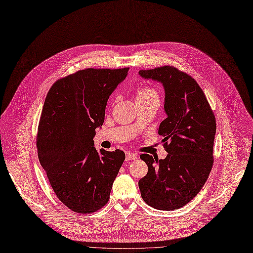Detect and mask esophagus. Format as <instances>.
Segmentation results:
<instances>
[{
    "label": "esophagus",
    "instance_id": "obj_1",
    "mask_svg": "<svg viewBox=\"0 0 253 253\" xmlns=\"http://www.w3.org/2000/svg\"><path fill=\"white\" fill-rule=\"evenodd\" d=\"M135 158H137V155L131 153V152H126V161H129V160H134Z\"/></svg>",
    "mask_w": 253,
    "mask_h": 253
}]
</instances>
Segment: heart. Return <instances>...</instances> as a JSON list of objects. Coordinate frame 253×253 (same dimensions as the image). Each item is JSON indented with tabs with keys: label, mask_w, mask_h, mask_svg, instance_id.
<instances>
[{
	"label": "heart",
	"mask_w": 253,
	"mask_h": 253,
	"mask_svg": "<svg viewBox=\"0 0 253 253\" xmlns=\"http://www.w3.org/2000/svg\"><path fill=\"white\" fill-rule=\"evenodd\" d=\"M153 97H158V93L156 90L150 86L143 85L135 90V100L137 101L150 99L153 98Z\"/></svg>",
	"instance_id": "b5f03b06"
}]
</instances>
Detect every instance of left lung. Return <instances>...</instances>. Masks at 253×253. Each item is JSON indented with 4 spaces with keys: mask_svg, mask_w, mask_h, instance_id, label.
<instances>
[{
    "mask_svg": "<svg viewBox=\"0 0 253 253\" xmlns=\"http://www.w3.org/2000/svg\"><path fill=\"white\" fill-rule=\"evenodd\" d=\"M139 74L163 84L167 118L160 124L165 159L142 154L148 173L139 181L143 200L152 208L172 211L201 191L213 164L216 118L193 78L173 66L141 70Z\"/></svg>",
    "mask_w": 253,
    "mask_h": 253,
    "instance_id": "left-lung-1",
    "label": "left lung"
}]
</instances>
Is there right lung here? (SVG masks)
<instances>
[{
	"label": "right lung",
	"mask_w": 253,
	"mask_h": 253,
	"mask_svg": "<svg viewBox=\"0 0 253 253\" xmlns=\"http://www.w3.org/2000/svg\"><path fill=\"white\" fill-rule=\"evenodd\" d=\"M129 68L77 71L57 80L42 107L38 159L57 197L71 211L90 213L104 207L126 159L124 151L94 148L107 100Z\"/></svg>",
	"instance_id": "obj_1"
}]
</instances>
